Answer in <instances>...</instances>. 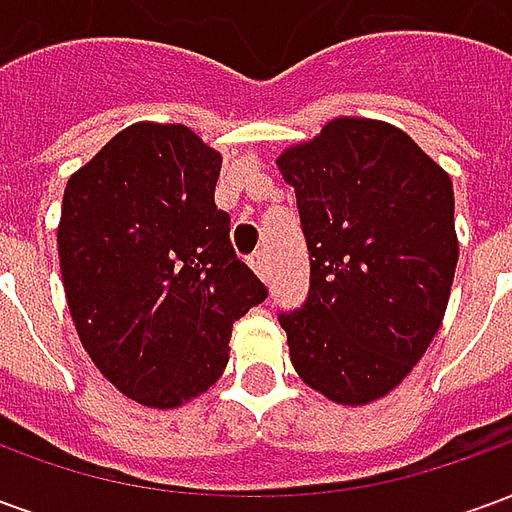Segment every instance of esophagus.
<instances>
[{"mask_svg":"<svg viewBox=\"0 0 512 512\" xmlns=\"http://www.w3.org/2000/svg\"><path fill=\"white\" fill-rule=\"evenodd\" d=\"M249 263H252V268H255V274L260 279L268 277V257L266 252H255V255L249 257Z\"/></svg>","mask_w":512,"mask_h":512,"instance_id":"34e87169","label":"esophagus"}]
</instances>
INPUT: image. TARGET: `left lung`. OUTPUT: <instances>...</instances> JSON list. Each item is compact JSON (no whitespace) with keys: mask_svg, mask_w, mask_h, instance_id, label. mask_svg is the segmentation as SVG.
Instances as JSON below:
<instances>
[{"mask_svg":"<svg viewBox=\"0 0 512 512\" xmlns=\"http://www.w3.org/2000/svg\"><path fill=\"white\" fill-rule=\"evenodd\" d=\"M277 164L310 252L307 301L277 315L290 362L329 400L362 406L439 332L458 263L452 180L400 128L356 117Z\"/></svg>","mask_w":512,"mask_h":512,"instance_id":"obj_1","label":"left lung"}]
</instances>
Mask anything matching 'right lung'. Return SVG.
Wrapping results in <instances>:
<instances>
[{"instance_id":"right-lung-1","label":"right lung","mask_w":512,"mask_h":512,"mask_svg":"<svg viewBox=\"0 0 512 512\" xmlns=\"http://www.w3.org/2000/svg\"><path fill=\"white\" fill-rule=\"evenodd\" d=\"M219 169L186 126L136 123L65 186L57 244L76 332L142 406L205 392L227 367L233 323L268 296L216 208Z\"/></svg>"}]
</instances>
